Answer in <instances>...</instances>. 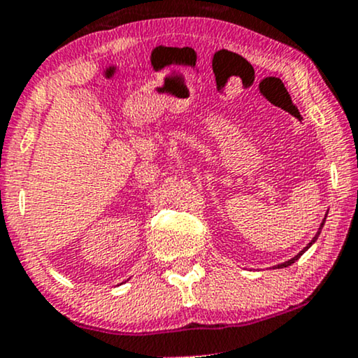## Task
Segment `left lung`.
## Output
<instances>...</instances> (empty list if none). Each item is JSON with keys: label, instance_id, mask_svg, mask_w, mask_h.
Returning <instances> with one entry per match:
<instances>
[{"label": "left lung", "instance_id": "8db88e82", "mask_svg": "<svg viewBox=\"0 0 358 358\" xmlns=\"http://www.w3.org/2000/svg\"><path fill=\"white\" fill-rule=\"evenodd\" d=\"M324 219H327V215H324ZM323 225H324V220L322 222V225H320V229H318V232H316V236L313 237V239H311V242H310V244H308V245H306V248L301 250V252H299V254H296V256H294V257H291V259H289V261L282 262V264H278V266H276V268H278V269H279V268H287V266H291V264H293V262H296V261H298V259H299V257H301V256H303V254H305V252H306V250H308V249H310V248H311V245H313V244H315V241H316V239H318L320 232H322V227H323Z\"/></svg>", "mask_w": 358, "mask_h": 358}]
</instances>
